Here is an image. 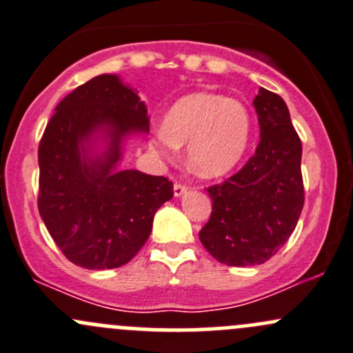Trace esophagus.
Here are the masks:
<instances>
[{"instance_id": "esophagus-1", "label": "esophagus", "mask_w": 353, "mask_h": 353, "mask_svg": "<svg viewBox=\"0 0 353 353\" xmlns=\"http://www.w3.org/2000/svg\"><path fill=\"white\" fill-rule=\"evenodd\" d=\"M188 190H190V188H188L186 184H181V183L174 184V194H176V196H183Z\"/></svg>"}]
</instances>
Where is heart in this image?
<instances>
[{
	"mask_svg": "<svg viewBox=\"0 0 353 353\" xmlns=\"http://www.w3.org/2000/svg\"><path fill=\"white\" fill-rule=\"evenodd\" d=\"M251 140V114L243 102L208 92L184 95L152 133L150 150L174 160L188 145V160L198 176L220 177L241 162Z\"/></svg>",
	"mask_w": 353,
	"mask_h": 353,
	"instance_id": "1",
	"label": "heart"
}]
</instances>
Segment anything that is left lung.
<instances>
[{"instance_id": "1", "label": "left lung", "mask_w": 353, "mask_h": 353, "mask_svg": "<svg viewBox=\"0 0 353 353\" xmlns=\"http://www.w3.org/2000/svg\"><path fill=\"white\" fill-rule=\"evenodd\" d=\"M261 140L243 169L210 186L212 215L199 230L206 251L227 266L268 261L294 232L304 206L302 143L280 95L254 99Z\"/></svg>"}]
</instances>
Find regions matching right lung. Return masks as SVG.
I'll return each instance as SVG.
<instances>
[{"label":"right lung","mask_w":353,"mask_h":353,"mask_svg":"<svg viewBox=\"0 0 353 353\" xmlns=\"http://www.w3.org/2000/svg\"><path fill=\"white\" fill-rule=\"evenodd\" d=\"M108 127L110 150L88 164L83 141ZM147 108L114 74L74 88L58 104L39 143L37 206L49 234L77 266L110 270L134 258L157 210L174 196L167 177L114 172L123 137L148 131Z\"/></svg>","instance_id":"1"}]
</instances>
